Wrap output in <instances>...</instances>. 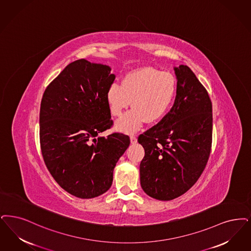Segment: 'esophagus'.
<instances>
[{"instance_id":"34e87169","label":"esophagus","mask_w":251,"mask_h":251,"mask_svg":"<svg viewBox=\"0 0 251 251\" xmlns=\"http://www.w3.org/2000/svg\"><path fill=\"white\" fill-rule=\"evenodd\" d=\"M130 144H132V145H134V144H136L137 143V138H136V136L135 135H130Z\"/></svg>"}]
</instances>
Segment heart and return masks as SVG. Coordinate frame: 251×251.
I'll return each instance as SVG.
<instances>
[{"mask_svg": "<svg viewBox=\"0 0 251 251\" xmlns=\"http://www.w3.org/2000/svg\"><path fill=\"white\" fill-rule=\"evenodd\" d=\"M176 93V77L169 72L143 67L126 74L121 85L114 83L106 91V101L114 117H120L131 104L132 109L116 122L117 130L132 133L142 124L161 119Z\"/></svg>", "mask_w": 251, "mask_h": 251, "instance_id": "b5f03b06", "label": "heart"}]
</instances>
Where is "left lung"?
Returning <instances> with one entry per match:
<instances>
[{"mask_svg":"<svg viewBox=\"0 0 251 251\" xmlns=\"http://www.w3.org/2000/svg\"><path fill=\"white\" fill-rule=\"evenodd\" d=\"M174 70L177 83L173 107L138 137L145 150L141 187L160 201L177 198L196 183L212 144V102L207 91L187 65Z\"/></svg>","mask_w":251,"mask_h":251,"instance_id":"8db88e82","label":"left lung"}]
</instances>
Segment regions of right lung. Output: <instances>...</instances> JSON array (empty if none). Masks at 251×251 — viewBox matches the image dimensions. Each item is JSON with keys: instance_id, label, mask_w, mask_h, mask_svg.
I'll return each instance as SVG.
<instances>
[{"instance_id": "1", "label": "right lung", "mask_w": 251, "mask_h": 251, "mask_svg": "<svg viewBox=\"0 0 251 251\" xmlns=\"http://www.w3.org/2000/svg\"><path fill=\"white\" fill-rule=\"evenodd\" d=\"M115 77L108 65L75 60L41 100L44 161L60 187L77 198H95L110 189L114 168L130 145L122 133L100 135L113 124L106 91Z\"/></svg>"}]
</instances>
